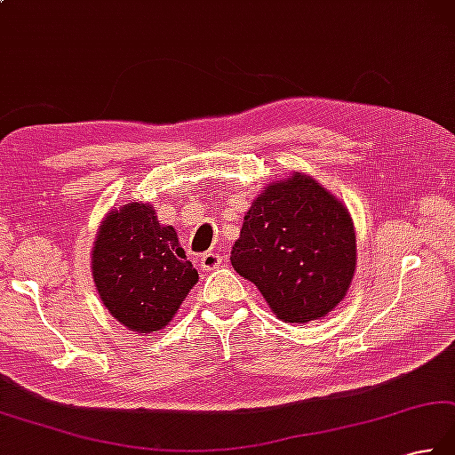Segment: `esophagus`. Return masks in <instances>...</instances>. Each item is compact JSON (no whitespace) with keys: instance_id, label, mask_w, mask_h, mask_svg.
<instances>
[{"instance_id":"34e87169","label":"esophagus","mask_w":455,"mask_h":455,"mask_svg":"<svg viewBox=\"0 0 455 455\" xmlns=\"http://www.w3.org/2000/svg\"><path fill=\"white\" fill-rule=\"evenodd\" d=\"M220 262H222L220 254H217V252H204L203 258H201V268L207 270V272L217 270L219 266H220Z\"/></svg>"}]
</instances>
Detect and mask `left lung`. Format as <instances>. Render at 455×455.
I'll list each match as a JSON object with an SVG mask.
<instances>
[{"instance_id": "left-lung-1", "label": "left lung", "mask_w": 455, "mask_h": 455, "mask_svg": "<svg viewBox=\"0 0 455 455\" xmlns=\"http://www.w3.org/2000/svg\"><path fill=\"white\" fill-rule=\"evenodd\" d=\"M230 262L282 322L322 319L341 304L355 275L349 211L314 177L293 172L254 199Z\"/></svg>"}]
</instances>
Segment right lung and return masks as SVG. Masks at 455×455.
Instances as JSON below:
<instances>
[{"mask_svg": "<svg viewBox=\"0 0 455 455\" xmlns=\"http://www.w3.org/2000/svg\"><path fill=\"white\" fill-rule=\"evenodd\" d=\"M92 278L112 317L130 331L151 333L172 322L199 274L175 228L164 227L149 203H126L98 230Z\"/></svg>", "mask_w": 455, "mask_h": 455, "instance_id": "right-lung-1", "label": "right lung"}]
</instances>
